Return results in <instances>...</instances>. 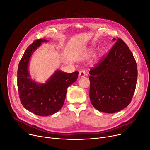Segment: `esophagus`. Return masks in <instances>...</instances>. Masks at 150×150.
I'll use <instances>...</instances> for the list:
<instances>
[{"instance_id": "34e87169", "label": "esophagus", "mask_w": 150, "mask_h": 150, "mask_svg": "<svg viewBox=\"0 0 150 150\" xmlns=\"http://www.w3.org/2000/svg\"><path fill=\"white\" fill-rule=\"evenodd\" d=\"M86 71H85V70H81L80 71V72H79V75H80V76H81V77H83V76H84L86 75Z\"/></svg>"}]
</instances>
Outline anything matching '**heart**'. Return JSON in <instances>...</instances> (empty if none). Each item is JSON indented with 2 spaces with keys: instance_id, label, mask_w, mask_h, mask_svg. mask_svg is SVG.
<instances>
[{
  "instance_id": "b5f03b06",
  "label": "heart",
  "mask_w": 150,
  "mask_h": 150,
  "mask_svg": "<svg viewBox=\"0 0 150 150\" xmlns=\"http://www.w3.org/2000/svg\"><path fill=\"white\" fill-rule=\"evenodd\" d=\"M92 53H93V51H92V50H90L89 52H88V54L89 55H90V54H92Z\"/></svg>"
}]
</instances>
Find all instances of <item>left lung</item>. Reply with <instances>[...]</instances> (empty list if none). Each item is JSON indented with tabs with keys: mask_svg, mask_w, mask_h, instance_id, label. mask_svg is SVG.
I'll list each match as a JSON object with an SVG mask.
<instances>
[{
	"mask_svg": "<svg viewBox=\"0 0 150 150\" xmlns=\"http://www.w3.org/2000/svg\"><path fill=\"white\" fill-rule=\"evenodd\" d=\"M89 74L90 100L98 111L116 113L131 103L137 80V66L122 39L116 40L107 56L90 70Z\"/></svg>",
	"mask_w": 150,
	"mask_h": 150,
	"instance_id": "left-lung-1",
	"label": "left lung"
}]
</instances>
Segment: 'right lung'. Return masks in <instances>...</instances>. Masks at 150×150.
<instances>
[{
  "label": "right lung",
  "mask_w": 150,
  "mask_h": 150,
  "mask_svg": "<svg viewBox=\"0 0 150 150\" xmlns=\"http://www.w3.org/2000/svg\"><path fill=\"white\" fill-rule=\"evenodd\" d=\"M45 39H38L28 47L19 63L18 89L23 107L35 115L47 116L59 111L66 99L67 89L78 79L79 71L66 73L57 70L45 84L31 79L28 71L30 58Z\"/></svg>",
  "instance_id": "right-lung-1"
}]
</instances>
